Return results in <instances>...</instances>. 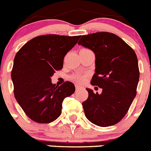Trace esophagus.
<instances>
[{
	"label": "esophagus",
	"mask_w": 151,
	"mask_h": 151,
	"mask_svg": "<svg viewBox=\"0 0 151 151\" xmlns=\"http://www.w3.org/2000/svg\"><path fill=\"white\" fill-rule=\"evenodd\" d=\"M80 88H81V86H80V85H76V90H78V89Z\"/></svg>",
	"instance_id": "1"
}]
</instances>
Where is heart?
Instances as JSON below:
<instances>
[{
    "mask_svg": "<svg viewBox=\"0 0 151 151\" xmlns=\"http://www.w3.org/2000/svg\"><path fill=\"white\" fill-rule=\"evenodd\" d=\"M72 79L73 81H76L77 82H83L85 80V76H82V75H80V74H76L74 76H73L72 77Z\"/></svg>",
    "mask_w": 151,
    "mask_h": 151,
    "instance_id": "b5f03b06",
    "label": "heart"
}]
</instances>
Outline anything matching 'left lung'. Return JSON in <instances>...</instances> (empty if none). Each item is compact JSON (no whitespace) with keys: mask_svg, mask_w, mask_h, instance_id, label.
I'll use <instances>...</instances> for the list:
<instances>
[{"mask_svg":"<svg viewBox=\"0 0 151 151\" xmlns=\"http://www.w3.org/2000/svg\"><path fill=\"white\" fill-rule=\"evenodd\" d=\"M78 45L95 54V73L91 84L102 88L82 103L86 118L93 124L107 127L118 123L127 113L137 94L139 68L135 52L116 35L106 32L82 35Z\"/></svg>","mask_w":151,"mask_h":151,"instance_id":"left-lung-1","label":"left lung"}]
</instances>
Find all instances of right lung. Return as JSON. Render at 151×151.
Masks as SVG:
<instances>
[{
    "label": "right lung",
    "mask_w": 151,
    "mask_h": 151,
    "mask_svg": "<svg viewBox=\"0 0 151 151\" xmlns=\"http://www.w3.org/2000/svg\"><path fill=\"white\" fill-rule=\"evenodd\" d=\"M79 38L54 34L37 36L16 54L11 72L14 97L34 122L50 123L57 119L64 98L76 91L70 82L55 86L50 77L63 69L64 57Z\"/></svg>",
    "instance_id": "right-lung-1"
}]
</instances>
